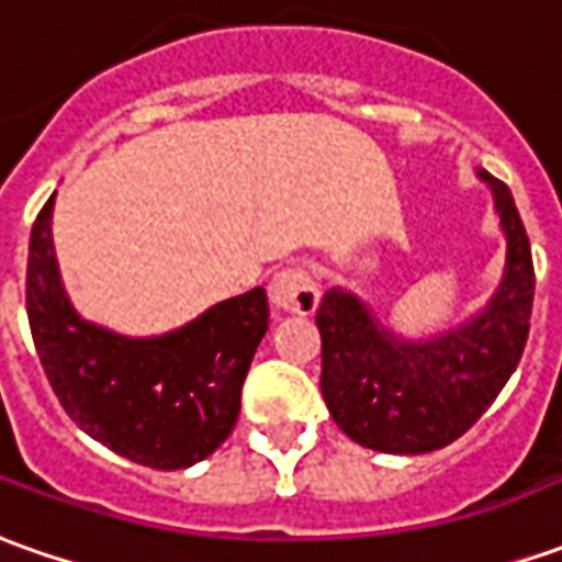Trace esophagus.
<instances>
[{"label":"esophagus","instance_id":"esophagus-1","mask_svg":"<svg viewBox=\"0 0 562 562\" xmlns=\"http://www.w3.org/2000/svg\"><path fill=\"white\" fill-rule=\"evenodd\" d=\"M267 295H270V304H273L277 311L307 316V313L316 311V304H319V285H316V280H313L307 267L292 265L282 267V270H277V273L270 277Z\"/></svg>","mask_w":562,"mask_h":562}]
</instances>
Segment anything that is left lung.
Masks as SVG:
<instances>
[{
  "mask_svg": "<svg viewBox=\"0 0 562 562\" xmlns=\"http://www.w3.org/2000/svg\"><path fill=\"white\" fill-rule=\"evenodd\" d=\"M505 231V273L486 307L456 329L403 338L347 289H329L316 326L323 338V400L353 442L391 456H425L458 440L514 375L529 338L536 295L532 249L507 184L476 169Z\"/></svg>",
  "mask_w": 562,
  "mask_h": 562,
  "instance_id": "obj_1",
  "label": "left lung"
}]
</instances>
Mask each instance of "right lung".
Here are the masks:
<instances>
[{
	"instance_id": "1",
	"label": "right lung",
	"mask_w": 562,
	"mask_h": 562,
	"mask_svg": "<svg viewBox=\"0 0 562 562\" xmlns=\"http://www.w3.org/2000/svg\"><path fill=\"white\" fill-rule=\"evenodd\" d=\"M55 196L30 233L26 316L52 391L91 440L156 471L209 458L239 418L243 381L267 331L265 289L217 301L187 326L128 338L82 319L52 243Z\"/></svg>"
}]
</instances>
